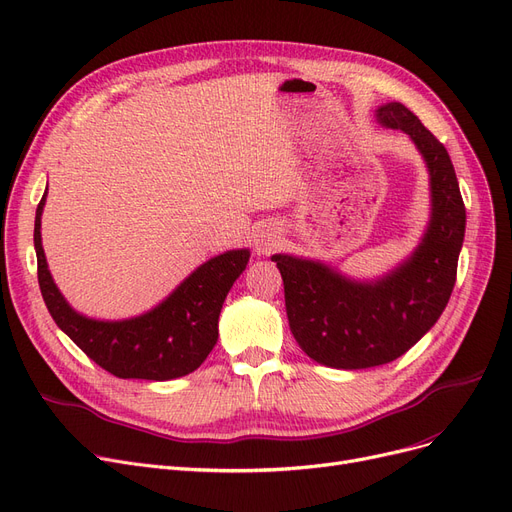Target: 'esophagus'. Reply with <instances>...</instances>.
Returning <instances> with one entry per match:
<instances>
[{
	"mask_svg": "<svg viewBox=\"0 0 512 512\" xmlns=\"http://www.w3.org/2000/svg\"><path fill=\"white\" fill-rule=\"evenodd\" d=\"M272 247H274V236H272V234H259V236L255 238V251H257L259 255L270 253Z\"/></svg>",
	"mask_w": 512,
	"mask_h": 512,
	"instance_id": "34e87169",
	"label": "esophagus"
}]
</instances>
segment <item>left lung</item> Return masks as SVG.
Wrapping results in <instances>:
<instances>
[{"mask_svg": "<svg viewBox=\"0 0 512 512\" xmlns=\"http://www.w3.org/2000/svg\"><path fill=\"white\" fill-rule=\"evenodd\" d=\"M376 121L402 129L431 177V219L414 253L379 280H351L330 265L274 255L284 282L288 326L311 360L360 370L397 360L446 309L456 284L466 211L450 154L404 104L389 102Z\"/></svg>", "mask_w": 512, "mask_h": 512, "instance_id": "obj_1", "label": "left lung"}]
</instances>
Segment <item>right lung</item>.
Masks as SVG:
<instances>
[{"label":"right lung","mask_w":512,"mask_h":512,"mask_svg":"<svg viewBox=\"0 0 512 512\" xmlns=\"http://www.w3.org/2000/svg\"><path fill=\"white\" fill-rule=\"evenodd\" d=\"M46 194L35 213L37 280L43 301L58 328L71 341L119 379L171 381L194 372L217 343V320L226 295L249 263V249L228 251L196 268L175 291L142 316L104 322L85 318L66 303L48 270L41 247V213Z\"/></svg>","instance_id":"obj_1"}]
</instances>
